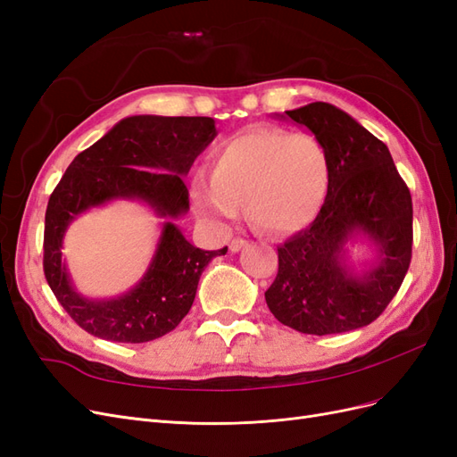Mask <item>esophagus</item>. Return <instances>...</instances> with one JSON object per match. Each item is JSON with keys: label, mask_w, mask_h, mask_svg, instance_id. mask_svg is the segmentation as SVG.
<instances>
[{"label": "esophagus", "mask_w": 457, "mask_h": 457, "mask_svg": "<svg viewBox=\"0 0 457 457\" xmlns=\"http://www.w3.org/2000/svg\"><path fill=\"white\" fill-rule=\"evenodd\" d=\"M245 245H247V242H245V240H242V238H234V240L228 244V250H230L232 253H237V252L244 250Z\"/></svg>", "instance_id": "obj_1"}]
</instances>
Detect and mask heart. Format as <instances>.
<instances>
[{
	"label": "heart",
	"mask_w": 457,
	"mask_h": 457,
	"mask_svg": "<svg viewBox=\"0 0 457 457\" xmlns=\"http://www.w3.org/2000/svg\"><path fill=\"white\" fill-rule=\"evenodd\" d=\"M328 188L329 160L316 137L253 129L213 150L212 177L192 179V200L215 225L237 219L244 202L259 230L287 234L318 215Z\"/></svg>",
	"instance_id": "1"
}]
</instances>
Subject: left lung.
<instances>
[{
    "instance_id": "8db88e82",
    "label": "left lung",
    "mask_w": 457,
    "mask_h": 457,
    "mask_svg": "<svg viewBox=\"0 0 457 457\" xmlns=\"http://www.w3.org/2000/svg\"><path fill=\"white\" fill-rule=\"evenodd\" d=\"M326 150L329 188L309 228L278 247V274L265 292L276 320L328 336L368 326L389 305L411 259V196L385 143L329 103L286 114ZM374 252L358 266L348 244Z\"/></svg>"
}]
</instances>
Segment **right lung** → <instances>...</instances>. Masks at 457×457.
<instances>
[{
  "mask_svg": "<svg viewBox=\"0 0 457 457\" xmlns=\"http://www.w3.org/2000/svg\"><path fill=\"white\" fill-rule=\"evenodd\" d=\"M217 137L215 120L129 116L68 165L46 212L44 270L64 311L91 336L146 343L179 326L196 297L204 269L223 250L192 245L175 225L188 212L185 175ZM141 201L162 219V230L142 280L116 298L79 295L62 259L63 234L81 212L110 201Z\"/></svg>",
  "mask_w": 457,
  "mask_h": 457,
  "instance_id": "right-lung-1",
  "label": "right lung"
}]
</instances>
